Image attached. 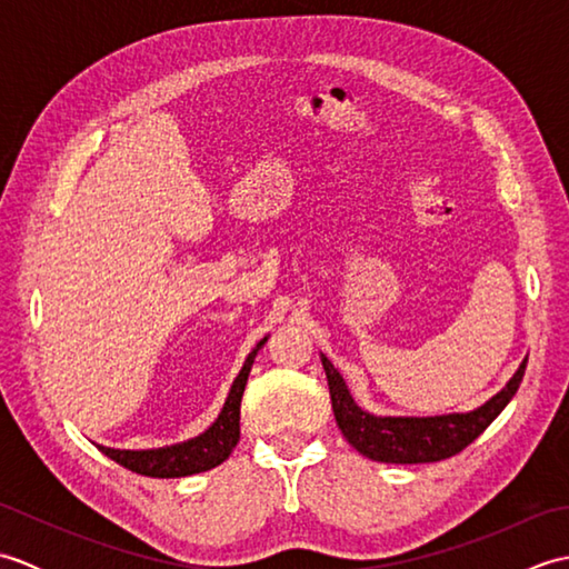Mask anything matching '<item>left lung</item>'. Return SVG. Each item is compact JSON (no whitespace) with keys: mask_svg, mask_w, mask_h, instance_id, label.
Masks as SVG:
<instances>
[{"mask_svg":"<svg viewBox=\"0 0 569 569\" xmlns=\"http://www.w3.org/2000/svg\"><path fill=\"white\" fill-rule=\"evenodd\" d=\"M320 361L325 373H328L335 420L347 442L373 462L422 465L440 462V459L462 452L469 442H475L491 426L493 418L509 406L518 386H521L528 357H523L513 377L487 403L467 410V413L445 416H373L357 406L342 373L322 352Z\"/></svg>","mask_w":569,"mask_h":569,"instance_id":"left-lung-1","label":"left lung"}]
</instances>
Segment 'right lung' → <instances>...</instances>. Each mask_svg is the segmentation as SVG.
I'll use <instances>...</instances> for the list:
<instances>
[{"label":"right lung","mask_w":569,"mask_h":569,"mask_svg":"<svg viewBox=\"0 0 569 569\" xmlns=\"http://www.w3.org/2000/svg\"><path fill=\"white\" fill-rule=\"evenodd\" d=\"M263 345H266V337L249 352L244 367H241L232 389L227 393V401L220 410V416L214 418V422L208 430H202L200 435H196V438L183 440V442L156 447V450H114V447L98 445L100 452L114 459L117 465L137 471L141 477H156V479L190 477L222 465L239 442L241 396H244V386H247L253 359H257L259 349Z\"/></svg>","instance_id":"add662e5"}]
</instances>
